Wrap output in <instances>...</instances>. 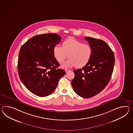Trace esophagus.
<instances>
[{"mask_svg": "<svg viewBox=\"0 0 133 133\" xmlns=\"http://www.w3.org/2000/svg\"><path fill=\"white\" fill-rule=\"evenodd\" d=\"M70 71V70H69V69H65V71L66 72H67L68 71Z\"/></svg>", "mask_w": 133, "mask_h": 133, "instance_id": "34e87169", "label": "esophagus"}]
</instances>
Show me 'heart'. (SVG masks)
Listing matches in <instances>:
<instances>
[{"label":"heart","instance_id":"b5f03b06","mask_svg":"<svg viewBox=\"0 0 133 133\" xmlns=\"http://www.w3.org/2000/svg\"><path fill=\"white\" fill-rule=\"evenodd\" d=\"M92 52L90 45L71 37L64 41L62 47L56 45L53 49L54 56L59 63L63 62L68 56L70 58L62 65L63 67L75 65L76 68L84 67L89 62Z\"/></svg>","mask_w":133,"mask_h":133}]
</instances>
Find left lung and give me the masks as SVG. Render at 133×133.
I'll use <instances>...</instances> for the list:
<instances>
[{
    "label": "left lung",
    "mask_w": 133,
    "mask_h": 133,
    "mask_svg": "<svg viewBox=\"0 0 133 133\" xmlns=\"http://www.w3.org/2000/svg\"><path fill=\"white\" fill-rule=\"evenodd\" d=\"M92 49V56L88 64L74 71L71 85L81 97L88 98L100 93L107 86L114 71V52L106 43L101 39L85 37Z\"/></svg>",
    "instance_id": "8db88e82"
}]
</instances>
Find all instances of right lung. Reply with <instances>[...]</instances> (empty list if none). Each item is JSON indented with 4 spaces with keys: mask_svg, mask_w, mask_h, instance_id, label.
<instances>
[{
    "mask_svg": "<svg viewBox=\"0 0 133 133\" xmlns=\"http://www.w3.org/2000/svg\"><path fill=\"white\" fill-rule=\"evenodd\" d=\"M62 37L56 34L35 36L23 45L19 50L18 71L21 81L30 91L44 97L53 93L64 70L54 58L53 48Z\"/></svg>",
    "mask_w": 133,
    "mask_h": 133,
    "instance_id": "add662e5",
    "label": "right lung"
}]
</instances>
